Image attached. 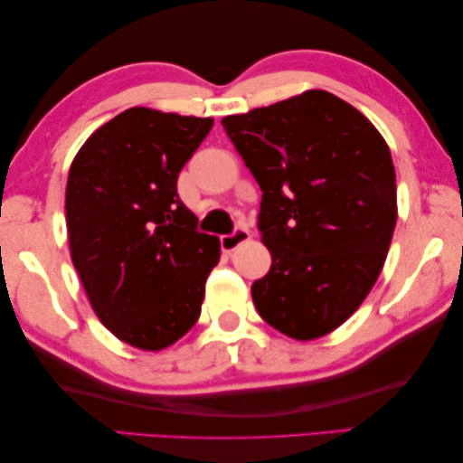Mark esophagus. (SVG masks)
<instances>
[{"label":"esophagus","mask_w":463,"mask_h":463,"mask_svg":"<svg viewBox=\"0 0 463 463\" xmlns=\"http://www.w3.org/2000/svg\"><path fill=\"white\" fill-rule=\"evenodd\" d=\"M248 240H250V232L246 227H236L232 233L222 236V250L223 252H232V250H236L240 244H244Z\"/></svg>","instance_id":"obj_1"}]
</instances>
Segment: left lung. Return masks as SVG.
I'll return each instance as SVG.
<instances>
[{
  "mask_svg": "<svg viewBox=\"0 0 463 463\" xmlns=\"http://www.w3.org/2000/svg\"><path fill=\"white\" fill-rule=\"evenodd\" d=\"M262 191L270 270L252 283L264 322L312 340L338 328L380 277L396 227L388 143L324 90L222 120Z\"/></svg>",
  "mask_w": 463,
  "mask_h": 463,
  "instance_id": "1",
  "label": "left lung"
}]
</instances>
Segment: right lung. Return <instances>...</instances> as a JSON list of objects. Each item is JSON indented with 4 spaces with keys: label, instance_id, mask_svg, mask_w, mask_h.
Here are the masks:
<instances>
[{
    "label": "right lung",
    "instance_id": "add662e5",
    "mask_svg": "<svg viewBox=\"0 0 463 463\" xmlns=\"http://www.w3.org/2000/svg\"><path fill=\"white\" fill-rule=\"evenodd\" d=\"M213 118L128 109L78 151L65 191L71 260L96 316L123 343L160 351L201 316L219 238L178 196V174Z\"/></svg>",
    "mask_w": 463,
    "mask_h": 463
}]
</instances>
